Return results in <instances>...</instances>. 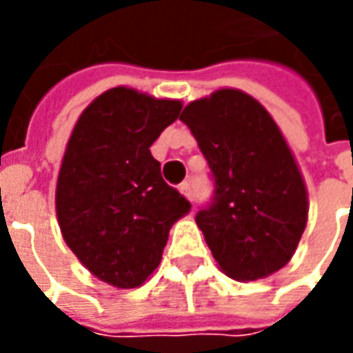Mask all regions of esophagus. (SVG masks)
Wrapping results in <instances>:
<instances>
[{
  "label": "esophagus",
  "mask_w": 353,
  "mask_h": 353,
  "mask_svg": "<svg viewBox=\"0 0 353 353\" xmlns=\"http://www.w3.org/2000/svg\"><path fill=\"white\" fill-rule=\"evenodd\" d=\"M179 190H181L186 198H190V192H192V190H190V183H181L179 184Z\"/></svg>",
  "instance_id": "1"
}]
</instances>
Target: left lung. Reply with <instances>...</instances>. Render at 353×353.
<instances>
[{
  "label": "left lung",
  "instance_id": "1",
  "mask_svg": "<svg viewBox=\"0 0 353 353\" xmlns=\"http://www.w3.org/2000/svg\"><path fill=\"white\" fill-rule=\"evenodd\" d=\"M181 121L208 161L214 192L196 224L232 279L255 281L292 257L306 228L305 181L277 123L239 90L188 103Z\"/></svg>",
  "mask_w": 353,
  "mask_h": 353
}]
</instances>
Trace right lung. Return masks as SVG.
I'll list each match as a JSON object with an SVG mask.
<instances>
[{"label":"right lung","instance_id":"add662e5","mask_svg":"<svg viewBox=\"0 0 353 353\" xmlns=\"http://www.w3.org/2000/svg\"><path fill=\"white\" fill-rule=\"evenodd\" d=\"M183 103L112 88L82 112L57 184L66 245L92 275L135 289L161 263L170 225L190 202L161 176L149 147Z\"/></svg>","mask_w":353,"mask_h":353}]
</instances>
